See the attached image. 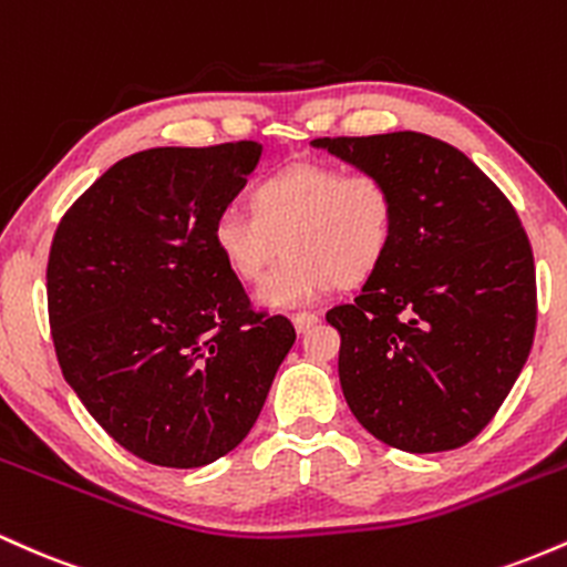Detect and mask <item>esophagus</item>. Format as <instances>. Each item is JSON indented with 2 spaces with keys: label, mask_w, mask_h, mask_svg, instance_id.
<instances>
[{
  "label": "esophagus",
  "mask_w": 567,
  "mask_h": 567,
  "mask_svg": "<svg viewBox=\"0 0 567 567\" xmlns=\"http://www.w3.org/2000/svg\"><path fill=\"white\" fill-rule=\"evenodd\" d=\"M317 320H320V317H317L315 311H296V315H292V324H296L298 333H306V330L315 328Z\"/></svg>",
  "instance_id": "obj_1"
}]
</instances>
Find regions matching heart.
Wrapping results in <instances>:
<instances>
[{
  "mask_svg": "<svg viewBox=\"0 0 567 567\" xmlns=\"http://www.w3.org/2000/svg\"><path fill=\"white\" fill-rule=\"evenodd\" d=\"M250 213L226 207L213 224V243L239 282L258 285L288 250L258 301L292 309L330 285L365 282L392 250L396 194L379 171H343L330 162H292L250 192Z\"/></svg>",
  "mask_w": 567,
  "mask_h": 567,
  "instance_id": "b5f03b06",
  "label": "heart"
}]
</instances>
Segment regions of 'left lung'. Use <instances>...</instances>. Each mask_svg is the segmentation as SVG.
Masks as SVG:
<instances>
[{
    "label": "left lung",
    "instance_id": "left-lung-1",
    "mask_svg": "<svg viewBox=\"0 0 567 567\" xmlns=\"http://www.w3.org/2000/svg\"><path fill=\"white\" fill-rule=\"evenodd\" d=\"M396 194L386 261L328 322L338 379L375 440L408 453L466 445L491 424L536 333V266L517 210L451 143L424 133L317 138Z\"/></svg>",
    "mask_w": 567,
    "mask_h": 567
}]
</instances>
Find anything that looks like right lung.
<instances>
[{"label":"right lung","instance_id":"add662e5","mask_svg":"<svg viewBox=\"0 0 567 567\" xmlns=\"http://www.w3.org/2000/svg\"><path fill=\"white\" fill-rule=\"evenodd\" d=\"M261 143L148 148L69 207L48 258L58 365L125 451L194 470L247 437L296 328L252 309L213 243Z\"/></svg>","mask_w":567,"mask_h":567}]
</instances>
